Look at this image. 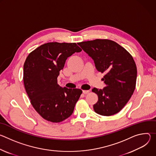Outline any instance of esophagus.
I'll use <instances>...</instances> for the list:
<instances>
[{"label":"esophagus","instance_id":"1","mask_svg":"<svg viewBox=\"0 0 156 156\" xmlns=\"http://www.w3.org/2000/svg\"><path fill=\"white\" fill-rule=\"evenodd\" d=\"M83 93L84 94H88L89 93H90V91H89V90H83Z\"/></svg>","mask_w":156,"mask_h":156}]
</instances>
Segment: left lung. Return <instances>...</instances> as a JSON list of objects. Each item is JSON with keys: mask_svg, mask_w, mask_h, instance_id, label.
<instances>
[{"mask_svg": "<svg viewBox=\"0 0 156 156\" xmlns=\"http://www.w3.org/2000/svg\"><path fill=\"white\" fill-rule=\"evenodd\" d=\"M94 61L105 87H94L98 96L93 105L95 112L103 116L113 115L124 107L135 91L137 69L132 56L117 42L108 39H95L78 43Z\"/></svg>", "mask_w": 156, "mask_h": 156, "instance_id": "8db88e82", "label": "left lung"}]
</instances>
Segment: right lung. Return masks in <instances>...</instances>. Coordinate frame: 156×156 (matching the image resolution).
<instances>
[{
    "mask_svg": "<svg viewBox=\"0 0 156 156\" xmlns=\"http://www.w3.org/2000/svg\"><path fill=\"white\" fill-rule=\"evenodd\" d=\"M81 51L76 43L48 42L27 57L23 66L25 87L33 107L45 120L58 123L72 114L82 91L60 86L57 77L67 58Z\"/></svg>",
    "mask_w": 156,
    "mask_h": 156,
    "instance_id": "1",
    "label": "right lung"
}]
</instances>
